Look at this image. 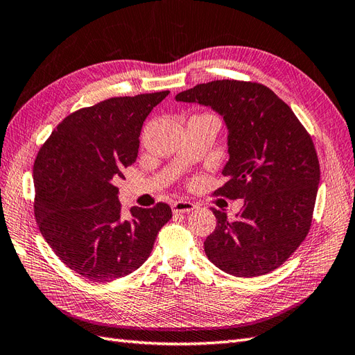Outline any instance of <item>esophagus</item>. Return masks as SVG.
Returning <instances> with one entry per match:
<instances>
[{
  "instance_id": "esophagus-1",
  "label": "esophagus",
  "mask_w": 355,
  "mask_h": 355,
  "mask_svg": "<svg viewBox=\"0 0 355 355\" xmlns=\"http://www.w3.org/2000/svg\"><path fill=\"white\" fill-rule=\"evenodd\" d=\"M196 208V204H193V202L190 200H177L172 204V211L175 212V214H186V212H190L193 211Z\"/></svg>"
}]
</instances>
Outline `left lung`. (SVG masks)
Instances as JSON below:
<instances>
[{
    "label": "left lung",
    "mask_w": 355,
    "mask_h": 355,
    "mask_svg": "<svg viewBox=\"0 0 355 355\" xmlns=\"http://www.w3.org/2000/svg\"><path fill=\"white\" fill-rule=\"evenodd\" d=\"M211 107L227 126V183L214 191L244 199L236 220L212 209L216 230L205 239L208 259L242 278L275 270L297 250L312 223L320 164L306 129L266 86L214 80L175 96Z\"/></svg>",
    "instance_id": "obj_1"
}]
</instances>
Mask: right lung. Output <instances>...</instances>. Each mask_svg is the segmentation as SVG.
Listing matches in <instances>:
<instances>
[{
	"instance_id": "add662e5",
	"label": "right lung",
	"mask_w": 355,
	"mask_h": 355,
	"mask_svg": "<svg viewBox=\"0 0 355 355\" xmlns=\"http://www.w3.org/2000/svg\"><path fill=\"white\" fill-rule=\"evenodd\" d=\"M169 90L117 96L67 116L34 162V214L55 254L78 275L107 282L148 259L171 207L130 208L121 214L119 189L139 148L144 120Z\"/></svg>"
}]
</instances>
